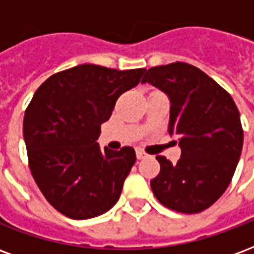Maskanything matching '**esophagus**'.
Here are the masks:
<instances>
[{
    "label": "esophagus",
    "mask_w": 254,
    "mask_h": 254,
    "mask_svg": "<svg viewBox=\"0 0 254 254\" xmlns=\"http://www.w3.org/2000/svg\"><path fill=\"white\" fill-rule=\"evenodd\" d=\"M136 156H137V159H145V158L148 156V154H145L141 149H137V151H136Z\"/></svg>",
    "instance_id": "obj_1"
}]
</instances>
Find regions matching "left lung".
I'll return each mask as SVG.
<instances>
[{
    "mask_svg": "<svg viewBox=\"0 0 254 254\" xmlns=\"http://www.w3.org/2000/svg\"><path fill=\"white\" fill-rule=\"evenodd\" d=\"M141 83L169 96V133L181 147L177 165L156 156L160 173L151 189L173 211L201 212L223 194L234 176L244 144L240 111L227 91L189 64L151 67Z\"/></svg>",
    "mask_w": 254,
    "mask_h": 254,
    "instance_id": "left-lung-1",
    "label": "left lung"
}]
</instances>
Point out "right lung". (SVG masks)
I'll return each mask as SVG.
<instances>
[{
    "instance_id": "add662e5",
    "label": "right lung",
    "mask_w": 254,
    "mask_h": 254,
    "mask_svg": "<svg viewBox=\"0 0 254 254\" xmlns=\"http://www.w3.org/2000/svg\"><path fill=\"white\" fill-rule=\"evenodd\" d=\"M144 73L83 64L50 76L32 96L23 122L31 174L67 218L99 216L121 196L136 152L132 147L102 151L96 140L120 95Z\"/></svg>"
}]
</instances>
